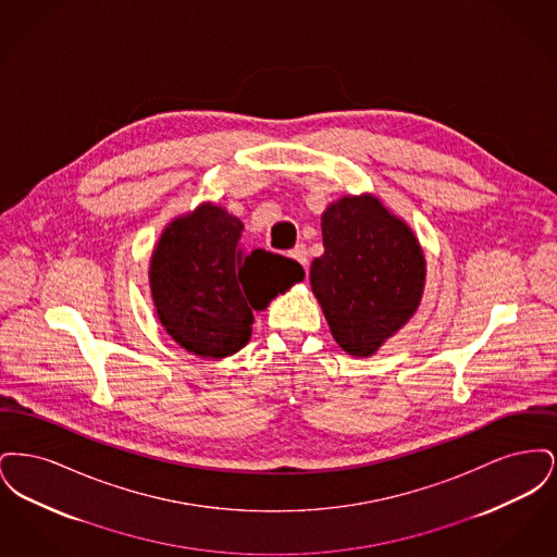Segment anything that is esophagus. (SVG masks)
Instances as JSON below:
<instances>
[{"instance_id":"obj_1","label":"esophagus","mask_w":557,"mask_h":557,"mask_svg":"<svg viewBox=\"0 0 557 557\" xmlns=\"http://www.w3.org/2000/svg\"><path fill=\"white\" fill-rule=\"evenodd\" d=\"M290 257L294 261H298L302 267H307V263H309V255H307L305 244H296V246L290 250Z\"/></svg>"}]
</instances>
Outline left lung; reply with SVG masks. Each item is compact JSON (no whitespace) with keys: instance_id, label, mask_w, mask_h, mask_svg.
Masks as SVG:
<instances>
[{"instance_id":"8db88e82","label":"left lung","mask_w":557,"mask_h":557,"mask_svg":"<svg viewBox=\"0 0 557 557\" xmlns=\"http://www.w3.org/2000/svg\"><path fill=\"white\" fill-rule=\"evenodd\" d=\"M321 236L311 290L338 346L352 357H371L422 302L424 248L407 221L373 194L327 205Z\"/></svg>"}]
</instances>
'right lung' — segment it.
Segmentation results:
<instances>
[{
  "mask_svg": "<svg viewBox=\"0 0 557 557\" xmlns=\"http://www.w3.org/2000/svg\"><path fill=\"white\" fill-rule=\"evenodd\" d=\"M242 221L214 202L175 216L162 230L148 267L154 311L187 352L225 359L252 336L255 309L302 282L296 261L246 250Z\"/></svg>",
  "mask_w": 557,
  "mask_h": 557,
  "instance_id": "right-lung-1",
  "label": "right lung"
}]
</instances>
